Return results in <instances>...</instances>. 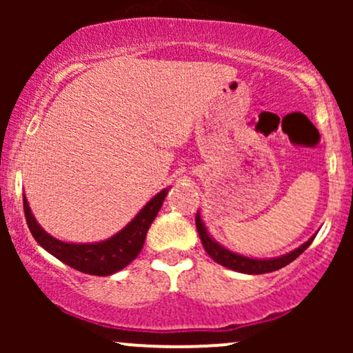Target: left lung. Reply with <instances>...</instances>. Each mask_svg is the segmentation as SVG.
<instances>
[{
    "mask_svg": "<svg viewBox=\"0 0 353 353\" xmlns=\"http://www.w3.org/2000/svg\"><path fill=\"white\" fill-rule=\"evenodd\" d=\"M196 228H197V232H199L201 242L202 245H204L205 252H208L210 257L217 262V264L228 267V269L237 270V272H244V274H267V272H274V270L282 269V267L289 265L290 262L295 261V259H297L299 255H301L303 250L312 244V241H314V237L309 239V241H307L305 244H302L299 249L282 255V257L269 259V261H259V259H249V257H244V255L230 252V250L224 249L222 245H219L216 241H212L208 234V230H205L204 224H202L199 212L196 214Z\"/></svg>",
    "mask_w": 353,
    "mask_h": 353,
    "instance_id": "obj_1",
    "label": "left lung"
}]
</instances>
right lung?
Here are the masks:
<instances>
[{"instance_id":"1","label":"right lung","mask_w":353,"mask_h":353,"mask_svg":"<svg viewBox=\"0 0 353 353\" xmlns=\"http://www.w3.org/2000/svg\"><path fill=\"white\" fill-rule=\"evenodd\" d=\"M168 192L169 189H163L159 194H156L121 232H117L114 237L108 239V241L98 242V244H68V242H61L39 228L24 196L23 208L28 228H30L36 242L43 249H46L61 262L79 270V272L91 275H111L117 270L124 269L141 252L149 225L152 224L154 217L159 212Z\"/></svg>"}]
</instances>
